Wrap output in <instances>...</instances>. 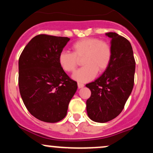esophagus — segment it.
Masks as SVG:
<instances>
[{
  "label": "esophagus",
  "mask_w": 153,
  "mask_h": 153,
  "mask_svg": "<svg viewBox=\"0 0 153 153\" xmlns=\"http://www.w3.org/2000/svg\"><path fill=\"white\" fill-rule=\"evenodd\" d=\"M78 88H82L84 87V84L81 83V82H78Z\"/></svg>",
  "instance_id": "1"
}]
</instances>
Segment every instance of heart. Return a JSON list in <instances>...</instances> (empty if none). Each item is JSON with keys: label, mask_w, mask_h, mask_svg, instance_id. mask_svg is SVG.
<instances>
[{"label": "heart", "mask_w": 153, "mask_h": 153, "mask_svg": "<svg viewBox=\"0 0 153 153\" xmlns=\"http://www.w3.org/2000/svg\"><path fill=\"white\" fill-rule=\"evenodd\" d=\"M73 53L62 51L59 54L58 62L63 71H75L78 60L82 57L84 67L73 73L72 78L78 82H85L93 80L99 73L108 68L111 59V48L106 42L96 38H84L72 45Z\"/></svg>", "instance_id": "obj_1"}]
</instances>
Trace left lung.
<instances>
[{
  "label": "left lung",
  "instance_id": "8db88e82",
  "mask_svg": "<svg viewBox=\"0 0 153 153\" xmlns=\"http://www.w3.org/2000/svg\"><path fill=\"white\" fill-rule=\"evenodd\" d=\"M106 36L111 38V62L99 78L85 85L91 91L86 101L88 116L99 123L112 120L122 111L134 86L135 73L130 42L115 32Z\"/></svg>",
  "mask_w": 153,
  "mask_h": 153
}]
</instances>
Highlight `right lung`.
Returning <instances> with one entry per match:
<instances>
[{"mask_svg":"<svg viewBox=\"0 0 153 153\" xmlns=\"http://www.w3.org/2000/svg\"><path fill=\"white\" fill-rule=\"evenodd\" d=\"M70 38L39 34L24 47L19 59V86L27 110L39 120L54 123L65 117L78 88L58 62Z\"/></svg>","mask_w":153,"mask_h":153,"instance_id":"right-lung-1","label":"right lung"}]
</instances>
